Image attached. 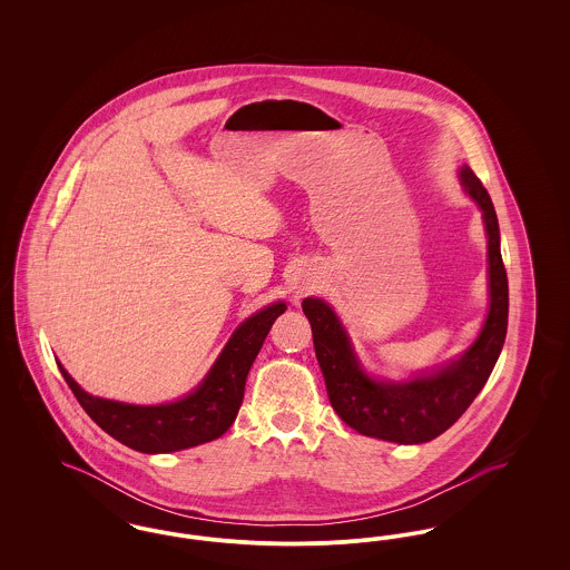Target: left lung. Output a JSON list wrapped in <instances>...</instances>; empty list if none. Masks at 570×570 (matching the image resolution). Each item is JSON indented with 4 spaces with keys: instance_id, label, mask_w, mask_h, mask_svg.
I'll use <instances>...</instances> for the list:
<instances>
[{
    "instance_id": "8db88e82",
    "label": "left lung",
    "mask_w": 570,
    "mask_h": 570,
    "mask_svg": "<svg viewBox=\"0 0 570 570\" xmlns=\"http://www.w3.org/2000/svg\"><path fill=\"white\" fill-rule=\"evenodd\" d=\"M461 188L483 214L488 237L489 309L476 340L444 365L406 380L372 376L333 307L318 297L301 307L312 325L314 351L331 406L354 432L397 444H423L444 434L485 386L502 353L509 325V279L500 254V226L488 190L463 164Z\"/></svg>"
}]
</instances>
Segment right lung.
I'll list each match as a JSON object with an SVG mask.
<instances>
[{
	"instance_id": "1",
	"label": "right lung",
	"mask_w": 570,
	"mask_h": 570,
	"mask_svg": "<svg viewBox=\"0 0 570 570\" xmlns=\"http://www.w3.org/2000/svg\"><path fill=\"white\" fill-rule=\"evenodd\" d=\"M284 312L286 303L275 301L245 318L198 386L181 400L166 404L138 406L89 395L61 363L57 365L82 410L107 434L147 455L175 453L216 440L233 425L244 402L249 367L261 353L275 318Z\"/></svg>"
}]
</instances>
